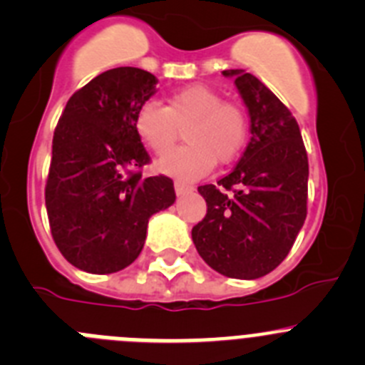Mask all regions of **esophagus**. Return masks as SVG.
Listing matches in <instances>:
<instances>
[{
    "label": "esophagus",
    "instance_id": "obj_1",
    "mask_svg": "<svg viewBox=\"0 0 365 365\" xmlns=\"http://www.w3.org/2000/svg\"><path fill=\"white\" fill-rule=\"evenodd\" d=\"M175 190L178 196H182V194L190 192V190H192V187L187 185V183H183V182H175Z\"/></svg>",
    "mask_w": 365,
    "mask_h": 365
}]
</instances>
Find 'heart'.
I'll return each mask as SVG.
<instances>
[{
	"label": "heart",
	"mask_w": 365,
	"mask_h": 365,
	"mask_svg": "<svg viewBox=\"0 0 365 365\" xmlns=\"http://www.w3.org/2000/svg\"><path fill=\"white\" fill-rule=\"evenodd\" d=\"M185 129L189 144L167 153L156 162L163 175L198 180L212 171L214 163L234 162L245 148L248 120L243 108L223 101L205 84H190L169 95L167 106L145 102L135 115V131L149 151L162 155Z\"/></svg>",
	"instance_id": "b5f03b06"
}]
</instances>
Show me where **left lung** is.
<instances>
[{
	"mask_svg": "<svg viewBox=\"0 0 365 365\" xmlns=\"http://www.w3.org/2000/svg\"><path fill=\"white\" fill-rule=\"evenodd\" d=\"M232 77L250 117V142L234 171L202 185L207 216L192 241L212 270L257 279L282 263L306 220L308 155L290 110L245 70Z\"/></svg>",
	"mask_w": 365,
	"mask_h": 365,
	"instance_id": "left-lung-1",
	"label": "left lung"
}]
</instances>
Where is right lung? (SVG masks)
<instances>
[{
	"label": "right lung",
	"instance_id": "right-lung-1",
	"mask_svg": "<svg viewBox=\"0 0 365 365\" xmlns=\"http://www.w3.org/2000/svg\"><path fill=\"white\" fill-rule=\"evenodd\" d=\"M156 83L140 68L108 70L71 95L57 122L44 200L53 241L79 270H124L144 248L149 217L175 203L171 178L138 171L149 155L135 115Z\"/></svg>",
	"mask_w": 365,
	"mask_h": 365
}]
</instances>
